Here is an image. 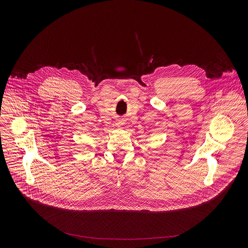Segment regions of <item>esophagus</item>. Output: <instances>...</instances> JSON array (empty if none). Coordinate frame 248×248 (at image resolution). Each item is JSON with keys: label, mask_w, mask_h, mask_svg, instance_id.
I'll return each instance as SVG.
<instances>
[{"label": "esophagus", "mask_w": 248, "mask_h": 248, "mask_svg": "<svg viewBox=\"0 0 248 248\" xmlns=\"http://www.w3.org/2000/svg\"><path fill=\"white\" fill-rule=\"evenodd\" d=\"M118 126H122L123 124H124V122L122 121V120H119L118 122H117V124H116Z\"/></svg>", "instance_id": "obj_1"}]
</instances>
